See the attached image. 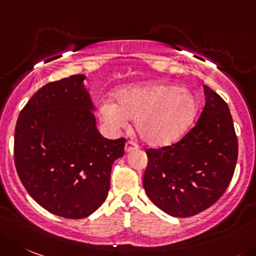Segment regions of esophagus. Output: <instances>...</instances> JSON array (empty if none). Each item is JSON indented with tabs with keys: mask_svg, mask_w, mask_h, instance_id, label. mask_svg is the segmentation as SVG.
<instances>
[{
	"mask_svg": "<svg viewBox=\"0 0 256 256\" xmlns=\"http://www.w3.org/2000/svg\"><path fill=\"white\" fill-rule=\"evenodd\" d=\"M138 148H139V145L136 144V142H126V145H125V152H132V150H136V149H138Z\"/></svg>",
	"mask_w": 256,
	"mask_h": 256,
	"instance_id": "obj_1",
	"label": "esophagus"
}]
</instances>
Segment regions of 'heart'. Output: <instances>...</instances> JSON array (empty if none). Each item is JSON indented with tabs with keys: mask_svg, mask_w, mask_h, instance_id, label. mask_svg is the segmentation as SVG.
Segmentation results:
<instances>
[{
	"mask_svg": "<svg viewBox=\"0 0 256 256\" xmlns=\"http://www.w3.org/2000/svg\"><path fill=\"white\" fill-rule=\"evenodd\" d=\"M116 104L104 101L100 116L112 130L135 120L140 139L152 146L172 144L187 131L197 111L194 97L184 88L163 83L130 86L117 90Z\"/></svg>",
	"mask_w": 256,
	"mask_h": 256,
	"instance_id": "b5f03b06",
	"label": "heart"
}]
</instances>
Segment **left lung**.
I'll list each match as a JSON object with an SVG mask.
<instances>
[{
  "label": "left lung",
  "instance_id": "1",
  "mask_svg": "<svg viewBox=\"0 0 256 256\" xmlns=\"http://www.w3.org/2000/svg\"><path fill=\"white\" fill-rule=\"evenodd\" d=\"M206 102L196 125L179 142L145 150L142 184L152 204L174 217H190L216 204L238 162V136L228 104L204 86Z\"/></svg>",
  "mask_w": 256,
  "mask_h": 256
}]
</instances>
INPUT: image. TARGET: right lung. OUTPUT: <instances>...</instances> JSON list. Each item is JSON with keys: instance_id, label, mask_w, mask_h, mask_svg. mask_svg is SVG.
Returning a JSON list of instances; mask_svg holds the SVG:
<instances>
[{"instance_id": "1", "label": "right lung", "mask_w": 256, "mask_h": 256, "mask_svg": "<svg viewBox=\"0 0 256 256\" xmlns=\"http://www.w3.org/2000/svg\"><path fill=\"white\" fill-rule=\"evenodd\" d=\"M83 74L40 88L18 114L14 158L18 178L45 210L83 218L107 198L112 164L125 138L108 140L96 128Z\"/></svg>"}]
</instances>
